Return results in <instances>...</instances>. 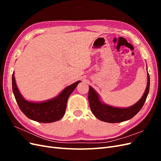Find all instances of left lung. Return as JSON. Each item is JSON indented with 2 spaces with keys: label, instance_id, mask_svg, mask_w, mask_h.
Listing matches in <instances>:
<instances>
[{
  "label": "left lung",
  "instance_id": "obj_1",
  "mask_svg": "<svg viewBox=\"0 0 161 161\" xmlns=\"http://www.w3.org/2000/svg\"><path fill=\"white\" fill-rule=\"evenodd\" d=\"M148 71V70H147ZM148 82L143 96L137 103L127 108H118L106 105L100 101L96 91L89 86L88 99L92 113L99 120L108 123H119L130 119L137 114L143 107L150 88V76L147 73Z\"/></svg>",
  "mask_w": 161,
  "mask_h": 161
}]
</instances>
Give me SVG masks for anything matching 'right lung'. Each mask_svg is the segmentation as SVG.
I'll list each match as a JSON object with an SVG mask.
<instances>
[{
	"instance_id": "1",
	"label": "right lung",
	"mask_w": 161,
	"mask_h": 161,
	"mask_svg": "<svg viewBox=\"0 0 161 161\" xmlns=\"http://www.w3.org/2000/svg\"><path fill=\"white\" fill-rule=\"evenodd\" d=\"M80 82L79 80L66 87L54 98L40 103H34L23 98L17 89L14 72L12 76L13 94L19 108L28 118L41 123L54 122L64 116L67 100Z\"/></svg>"
}]
</instances>
